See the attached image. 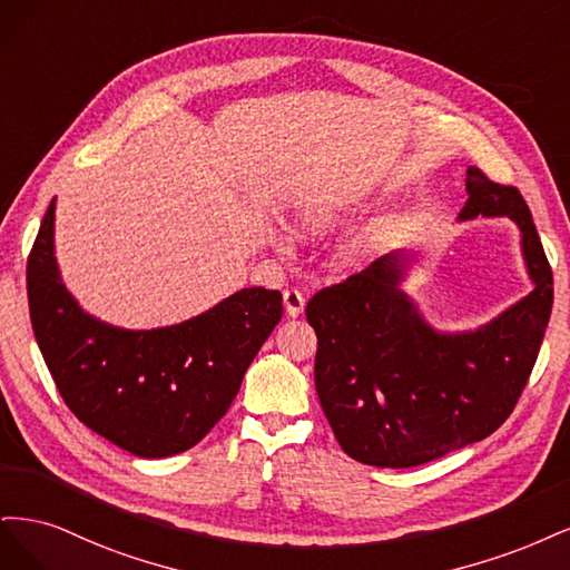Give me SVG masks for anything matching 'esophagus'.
<instances>
[{"instance_id":"34e87169","label":"esophagus","mask_w":570,"mask_h":570,"mask_svg":"<svg viewBox=\"0 0 570 570\" xmlns=\"http://www.w3.org/2000/svg\"><path fill=\"white\" fill-rule=\"evenodd\" d=\"M284 309L288 317H301L305 309V296L296 288H286L284 291Z\"/></svg>"}]
</instances>
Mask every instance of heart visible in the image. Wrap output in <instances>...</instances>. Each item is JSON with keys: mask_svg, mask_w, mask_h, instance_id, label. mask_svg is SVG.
I'll list each match as a JSON object with an SVG mask.
<instances>
[{"mask_svg": "<svg viewBox=\"0 0 570 570\" xmlns=\"http://www.w3.org/2000/svg\"><path fill=\"white\" fill-rule=\"evenodd\" d=\"M341 213H343V204L338 198H324V196L322 198H305L303 204L296 208V213H293L291 225H293V232H296L298 236H322L338 225ZM381 236H383V227L366 229L362 236L355 238L353 244H347L341 250L338 263L345 267L357 265L376 248Z\"/></svg>", "mask_w": 570, "mask_h": 570, "instance_id": "1", "label": "heart"}]
</instances>
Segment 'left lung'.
Returning <instances> with one entry per match:
<instances>
[{
  "label": "left lung",
  "instance_id": "left-lung-1",
  "mask_svg": "<svg viewBox=\"0 0 570 570\" xmlns=\"http://www.w3.org/2000/svg\"><path fill=\"white\" fill-rule=\"evenodd\" d=\"M456 219L509 217L532 291L490 322L443 332L402 288L416 248L385 253L307 303L317 334L315 389L343 452L370 466L410 469L498 431L525 389L552 315L554 282L519 189L466 168Z\"/></svg>",
  "mask_w": 570,
  "mask_h": 570
}]
</instances>
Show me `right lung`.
Returning a JSON list of instances; mask_svg holds the SVG:
<instances>
[{
	"label": "right lung",
	"mask_w": 570,
	"mask_h": 570,
	"mask_svg": "<svg viewBox=\"0 0 570 570\" xmlns=\"http://www.w3.org/2000/svg\"><path fill=\"white\" fill-rule=\"evenodd\" d=\"M51 198L28 261L35 338L70 412L144 459L194 448L225 416L244 374L282 320V293L242 288L200 315L122 328L89 315L66 288Z\"/></svg>",
	"instance_id": "right-lung-1"
}]
</instances>
